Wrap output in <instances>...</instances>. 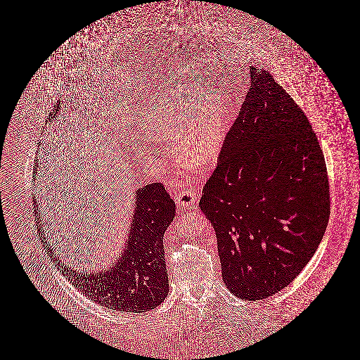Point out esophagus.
I'll return each mask as SVG.
<instances>
[{
  "label": "esophagus",
  "instance_id": "obj_1",
  "mask_svg": "<svg viewBox=\"0 0 360 360\" xmlns=\"http://www.w3.org/2000/svg\"><path fill=\"white\" fill-rule=\"evenodd\" d=\"M199 194H200L199 187L191 186V187H188L186 190H181L178 193V195L175 196V202L181 208L190 207V206L195 205V202L198 200V198H199Z\"/></svg>",
  "mask_w": 360,
  "mask_h": 360
}]
</instances>
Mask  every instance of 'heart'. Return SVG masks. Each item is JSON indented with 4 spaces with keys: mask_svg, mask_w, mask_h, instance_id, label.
<instances>
[{
    "mask_svg": "<svg viewBox=\"0 0 360 360\" xmlns=\"http://www.w3.org/2000/svg\"><path fill=\"white\" fill-rule=\"evenodd\" d=\"M229 108L207 89L175 86L142 109L139 131L155 141H176L186 161L196 166L211 164L223 150Z\"/></svg>",
    "mask_w": 360,
    "mask_h": 360,
    "instance_id": "b5f03b06",
    "label": "heart"
}]
</instances>
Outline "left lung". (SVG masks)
<instances>
[{
	"label": "left lung",
	"mask_w": 360,
	"mask_h": 360,
	"mask_svg": "<svg viewBox=\"0 0 360 360\" xmlns=\"http://www.w3.org/2000/svg\"><path fill=\"white\" fill-rule=\"evenodd\" d=\"M251 89L199 200L214 226L223 280L264 300L313 257L330 218L326 162L304 110L266 71Z\"/></svg>",
	"instance_id": "obj_1"
}]
</instances>
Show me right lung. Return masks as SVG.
<instances>
[{"label": "right lung", "mask_w": 360, "mask_h": 360, "mask_svg": "<svg viewBox=\"0 0 360 360\" xmlns=\"http://www.w3.org/2000/svg\"><path fill=\"white\" fill-rule=\"evenodd\" d=\"M134 206L125 250L113 266L104 272L77 273L59 257L53 262L74 288L96 304L141 313L161 305L169 293L164 233L175 218V203L162 184H152L136 191ZM46 244L53 256V248Z\"/></svg>", "instance_id": "1"}]
</instances>
